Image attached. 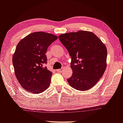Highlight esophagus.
<instances>
[{
  "mask_svg": "<svg viewBox=\"0 0 123 123\" xmlns=\"http://www.w3.org/2000/svg\"><path fill=\"white\" fill-rule=\"evenodd\" d=\"M63 70V69L61 68V69H57V72H62Z\"/></svg>",
  "mask_w": 123,
  "mask_h": 123,
  "instance_id": "34e87169",
  "label": "esophagus"
}]
</instances>
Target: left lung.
I'll return each instance as SVG.
<instances>
[{
  "instance_id": "obj_1",
  "label": "left lung",
  "mask_w": 123,
  "mask_h": 123,
  "mask_svg": "<svg viewBox=\"0 0 123 123\" xmlns=\"http://www.w3.org/2000/svg\"><path fill=\"white\" fill-rule=\"evenodd\" d=\"M71 57L72 75L68 82L73 88L86 91L92 88L102 77L106 68L107 49L92 32L79 31L59 36Z\"/></svg>"
}]
</instances>
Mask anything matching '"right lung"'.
<instances>
[{
    "label": "right lung",
    "mask_w": 123,
    "mask_h": 123,
    "mask_svg": "<svg viewBox=\"0 0 123 123\" xmlns=\"http://www.w3.org/2000/svg\"><path fill=\"white\" fill-rule=\"evenodd\" d=\"M55 35L36 32L19 41L12 56V64L18 82L26 91L39 94L48 88L53 73L44 67L49 46L56 40Z\"/></svg>",
    "instance_id": "obj_1"
}]
</instances>
